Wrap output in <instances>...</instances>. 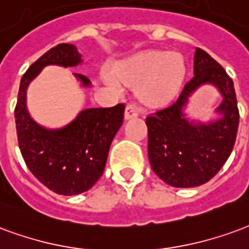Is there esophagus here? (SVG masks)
Listing matches in <instances>:
<instances>
[{
	"label": "esophagus",
	"mask_w": 249,
	"mask_h": 249,
	"mask_svg": "<svg viewBox=\"0 0 249 249\" xmlns=\"http://www.w3.org/2000/svg\"><path fill=\"white\" fill-rule=\"evenodd\" d=\"M139 114H141V110H139V107H138L137 105H134V103H130V105H127L126 112H124V117H126V119H130V118L138 117Z\"/></svg>",
	"instance_id": "1"
}]
</instances>
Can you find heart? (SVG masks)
<instances>
[{"instance_id": "b5f03b06", "label": "heart", "mask_w": 249, "mask_h": 249, "mask_svg": "<svg viewBox=\"0 0 249 249\" xmlns=\"http://www.w3.org/2000/svg\"><path fill=\"white\" fill-rule=\"evenodd\" d=\"M187 77L186 59L180 54H170L162 50L138 54L131 61L108 75L112 87L126 85H142V98L150 105L160 106L171 102L180 91Z\"/></svg>"}]
</instances>
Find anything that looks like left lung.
I'll return each instance as SVG.
<instances>
[{"label":"left lung","mask_w":249,"mask_h":249,"mask_svg":"<svg viewBox=\"0 0 249 249\" xmlns=\"http://www.w3.org/2000/svg\"><path fill=\"white\" fill-rule=\"evenodd\" d=\"M195 77L170 106L146 118L148 159L152 171L172 187H196L216 175L232 152L239 127V108L232 78L204 50L195 52ZM213 83L223 94L218 111L223 117L207 126H192L181 108L189 94L203 83Z\"/></svg>","instance_id":"8db88e82"}]
</instances>
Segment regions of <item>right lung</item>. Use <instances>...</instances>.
<instances>
[{
	"label": "right lung",
	"mask_w": 249,
	"mask_h": 249,
	"mask_svg": "<svg viewBox=\"0 0 249 249\" xmlns=\"http://www.w3.org/2000/svg\"><path fill=\"white\" fill-rule=\"evenodd\" d=\"M75 46L59 43L39 57L23 74L14 108L18 146L28 168L39 182L59 195H78L102 177L112 139L122 126L124 103L107 108H87L69 126L46 130L26 110V89L48 65L75 66L81 62ZM83 85L90 81L77 74Z\"/></svg>",
	"instance_id": "add662e5"
}]
</instances>
